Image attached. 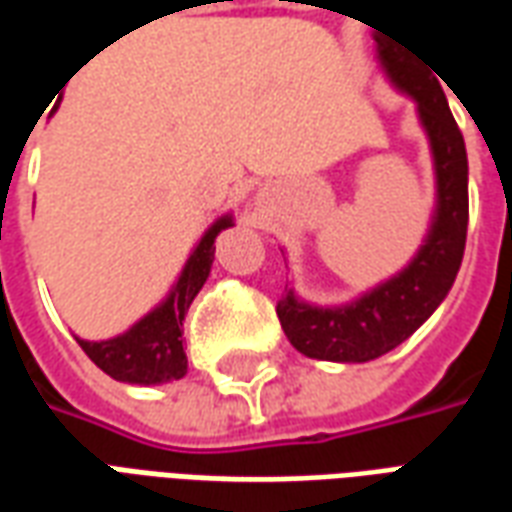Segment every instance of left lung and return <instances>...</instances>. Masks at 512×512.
I'll return each mask as SVG.
<instances>
[{"label":"left lung","mask_w":512,"mask_h":512,"mask_svg":"<svg viewBox=\"0 0 512 512\" xmlns=\"http://www.w3.org/2000/svg\"><path fill=\"white\" fill-rule=\"evenodd\" d=\"M378 62L417 106V120L428 136L433 158V213L422 244L397 274L343 304H312L285 285L277 315L290 345L323 362L359 365L406 343L439 304L458 277L469 224V161L447 95L436 79L414 71L408 57L378 43Z\"/></svg>","instance_id":"left-lung-1"}]
</instances>
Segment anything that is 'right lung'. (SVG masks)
<instances>
[{
	"label": "right lung",
	"mask_w": 512,
	"mask_h": 512,
	"mask_svg": "<svg viewBox=\"0 0 512 512\" xmlns=\"http://www.w3.org/2000/svg\"><path fill=\"white\" fill-rule=\"evenodd\" d=\"M233 224V213H222L200 235V241L189 252L167 296L139 321L131 323L126 332L106 337V340L76 337L84 354L90 356L106 376L139 386L169 384L186 376L189 362L183 351V321H186L191 301L197 299L205 279L211 277L216 235Z\"/></svg>",
	"instance_id": "right-lung-1"
}]
</instances>
